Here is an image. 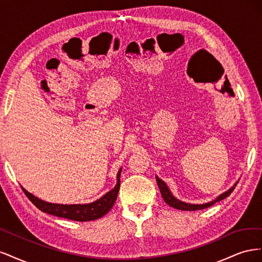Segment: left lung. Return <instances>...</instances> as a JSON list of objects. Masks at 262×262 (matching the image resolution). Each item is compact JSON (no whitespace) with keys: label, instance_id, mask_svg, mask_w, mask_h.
Returning <instances> with one entry per match:
<instances>
[{"label":"left lung","instance_id":"left-lung-1","mask_svg":"<svg viewBox=\"0 0 262 262\" xmlns=\"http://www.w3.org/2000/svg\"><path fill=\"white\" fill-rule=\"evenodd\" d=\"M156 181H157V185H158V188H160V191L162 193V196H163L164 201L167 203L169 207L175 208L177 210H182V211H196V210H202V209H207V208L211 207V205H213L215 202H219L221 200H223V199H225L226 196H228L229 194H231L233 192L234 188L236 187L237 182H238V181H237L232 188H229L227 190V191L220 194L215 200H213V201L208 202V203H203V204H191V203H186V202H182V201L176 199V198L171 194L170 190L168 189L167 185H166L165 182L162 179L158 178L157 176H156Z\"/></svg>","mask_w":262,"mask_h":262}]
</instances>
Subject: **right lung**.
I'll return each mask as SVG.
<instances>
[{"label":"right lung","instance_id":"add662e5","mask_svg":"<svg viewBox=\"0 0 262 262\" xmlns=\"http://www.w3.org/2000/svg\"><path fill=\"white\" fill-rule=\"evenodd\" d=\"M120 173L121 169L118 171L117 185L113 190H110V191L107 192L105 195H102L100 199L89 204H57L46 202L35 196L34 194L29 193L27 190L24 189L23 187L21 189L24 193L27 195L28 199L33 202L39 210L45 213L78 222L94 221L104 216L115 204L119 189H120Z\"/></svg>","mask_w":262,"mask_h":262}]
</instances>
